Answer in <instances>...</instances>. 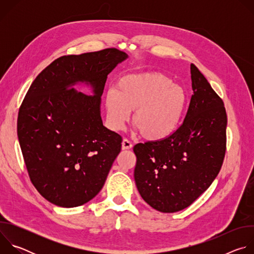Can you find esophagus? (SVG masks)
I'll use <instances>...</instances> for the list:
<instances>
[{"label": "esophagus", "mask_w": 254, "mask_h": 254, "mask_svg": "<svg viewBox=\"0 0 254 254\" xmlns=\"http://www.w3.org/2000/svg\"><path fill=\"white\" fill-rule=\"evenodd\" d=\"M122 148H123V150H129L132 148V144L128 139L125 138L122 142Z\"/></svg>", "instance_id": "obj_1"}]
</instances>
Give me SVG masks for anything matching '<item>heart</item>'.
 Segmentation results:
<instances>
[{"label": "heart", "mask_w": 254, "mask_h": 254, "mask_svg": "<svg viewBox=\"0 0 254 254\" xmlns=\"http://www.w3.org/2000/svg\"><path fill=\"white\" fill-rule=\"evenodd\" d=\"M186 105L185 90L157 72L123 76L105 94L110 127L123 129L133 111L132 125L150 141L171 136L182 122Z\"/></svg>", "instance_id": "heart-1"}]
</instances>
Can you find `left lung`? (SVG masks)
<instances>
[{"label": "left lung", "instance_id": "obj_1", "mask_svg": "<svg viewBox=\"0 0 254 254\" xmlns=\"http://www.w3.org/2000/svg\"><path fill=\"white\" fill-rule=\"evenodd\" d=\"M191 80L193 95L182 126L163 140L133 147L138 193L163 213L183 210L199 198L218 175L225 156L224 103L194 64Z\"/></svg>", "mask_w": 254, "mask_h": 254}]
</instances>
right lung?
<instances>
[{
  "label": "right lung",
  "instance_id": "obj_1",
  "mask_svg": "<svg viewBox=\"0 0 254 254\" xmlns=\"http://www.w3.org/2000/svg\"><path fill=\"white\" fill-rule=\"evenodd\" d=\"M127 58L116 48L62 56L31 84L17 132L31 182L50 203L77 207L102 189L122 136L102 124L101 95L107 75ZM76 85L89 87L92 95Z\"/></svg>",
  "mask_w": 254,
  "mask_h": 254
}]
</instances>
